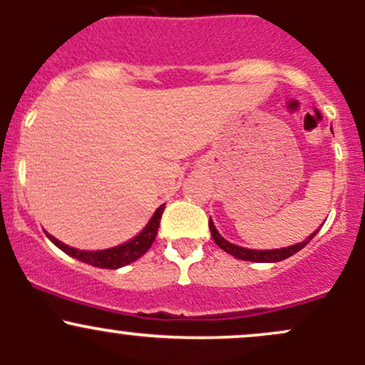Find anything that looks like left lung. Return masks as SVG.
Masks as SVG:
<instances>
[{
  "label": "left lung",
  "instance_id": "left-lung-1",
  "mask_svg": "<svg viewBox=\"0 0 365 365\" xmlns=\"http://www.w3.org/2000/svg\"><path fill=\"white\" fill-rule=\"evenodd\" d=\"M208 226H210V233H212V238L213 242H215L217 245H219L222 251H226L227 254H231V256L238 257V259H244V261H256V263H275V261H282L286 259V257L293 256V254L300 251L302 247H305V245L309 244V242L312 240V237H314L318 231H314V233L311 235V237H307V240L300 242V244H295L292 245V247H284V249H275V251H252V249H245V247H238V245L235 244H230L227 240H224L222 237L219 235V231L215 230V226H213L212 219L208 220Z\"/></svg>",
  "mask_w": 365,
  "mask_h": 365
}]
</instances>
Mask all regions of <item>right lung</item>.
Wrapping results in <instances>:
<instances>
[{
  "instance_id": "right-lung-1",
  "label": "right lung",
  "mask_w": 365,
  "mask_h": 365,
  "mask_svg": "<svg viewBox=\"0 0 365 365\" xmlns=\"http://www.w3.org/2000/svg\"><path fill=\"white\" fill-rule=\"evenodd\" d=\"M164 206L165 205H160L159 208L155 210V213H153V217L150 219V222L146 224V227L138 235V237L132 238V240L127 242V244H121L113 249H106V251H95V252L79 251V249H73V247H68V245L61 244L60 240H56V238L51 237V235H47V237H49V240L53 242L56 247H60L61 251L67 252L68 256L76 257V259L91 264V267L109 268V270H114V268L125 267V264L135 261L138 257H141L143 254L152 247L153 240H155L157 237V231H159V224H160L162 212H164Z\"/></svg>"
}]
</instances>
